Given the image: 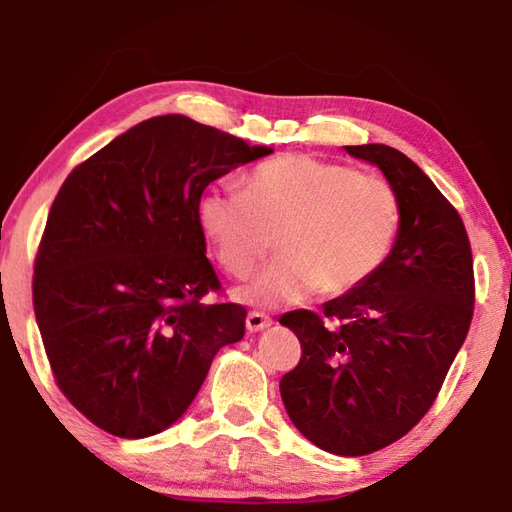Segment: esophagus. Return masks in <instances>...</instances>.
<instances>
[{"label":"esophagus","instance_id":"34e87169","mask_svg":"<svg viewBox=\"0 0 512 512\" xmlns=\"http://www.w3.org/2000/svg\"><path fill=\"white\" fill-rule=\"evenodd\" d=\"M271 325H273V320L266 314H259V311H250V314L246 316V329L250 334L264 332V329H268Z\"/></svg>","mask_w":512,"mask_h":512}]
</instances>
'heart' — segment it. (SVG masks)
<instances>
[{"instance_id":"heart-1","label":"heart","mask_w":512,"mask_h":512,"mask_svg":"<svg viewBox=\"0 0 512 512\" xmlns=\"http://www.w3.org/2000/svg\"><path fill=\"white\" fill-rule=\"evenodd\" d=\"M400 198L381 178L341 162L282 155L257 167L246 189L210 187L198 221L221 266L248 277L275 246L271 264L237 291L246 305H298L320 289L339 298L361 289L391 255Z\"/></svg>"}]
</instances>
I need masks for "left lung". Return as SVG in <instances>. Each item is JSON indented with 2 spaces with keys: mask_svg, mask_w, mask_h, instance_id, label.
Instances as JSON below:
<instances>
[{
  "mask_svg": "<svg viewBox=\"0 0 512 512\" xmlns=\"http://www.w3.org/2000/svg\"><path fill=\"white\" fill-rule=\"evenodd\" d=\"M379 167L400 198V230L361 289L280 318L302 345L280 393L296 429L339 456H366L409 433L443 386L474 309L465 225L431 178L386 144L343 146Z\"/></svg>",
  "mask_w": 512,
  "mask_h": 512,
  "instance_id": "1",
  "label": "left lung"
}]
</instances>
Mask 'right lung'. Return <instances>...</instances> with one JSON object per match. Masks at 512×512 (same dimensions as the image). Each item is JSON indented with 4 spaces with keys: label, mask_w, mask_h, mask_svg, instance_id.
Segmentation results:
<instances>
[{
    "label": "right lung",
    "mask_w": 512,
    "mask_h": 512,
    "mask_svg": "<svg viewBox=\"0 0 512 512\" xmlns=\"http://www.w3.org/2000/svg\"><path fill=\"white\" fill-rule=\"evenodd\" d=\"M185 115L151 117L79 164L51 205L33 309L58 388L103 431L171 427L246 309L221 289L198 221L212 180L271 155Z\"/></svg>",
    "instance_id": "obj_1"
}]
</instances>
